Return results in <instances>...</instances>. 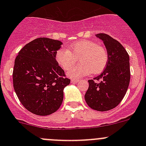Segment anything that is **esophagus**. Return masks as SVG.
I'll use <instances>...</instances> for the list:
<instances>
[{"label":"esophagus","instance_id":"34e87169","mask_svg":"<svg viewBox=\"0 0 146 146\" xmlns=\"http://www.w3.org/2000/svg\"><path fill=\"white\" fill-rule=\"evenodd\" d=\"M79 82L78 80H71L72 83H77V82Z\"/></svg>","mask_w":146,"mask_h":146}]
</instances>
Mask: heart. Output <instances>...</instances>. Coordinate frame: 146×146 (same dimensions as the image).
Here are the masks:
<instances>
[{
  "label": "heart",
  "mask_w": 146,
  "mask_h": 146,
  "mask_svg": "<svg viewBox=\"0 0 146 146\" xmlns=\"http://www.w3.org/2000/svg\"><path fill=\"white\" fill-rule=\"evenodd\" d=\"M82 64L75 67L77 58ZM56 60L71 78H80L91 72L100 73L104 70L108 62V54L104 47L90 40H82L70 46V50L61 48L56 53Z\"/></svg>",
  "instance_id": "obj_1"
}]
</instances>
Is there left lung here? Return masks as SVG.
<instances>
[{
	"label": "left lung",
	"instance_id": "1",
	"mask_svg": "<svg viewBox=\"0 0 146 146\" xmlns=\"http://www.w3.org/2000/svg\"><path fill=\"white\" fill-rule=\"evenodd\" d=\"M96 36L107 48L108 62L100 76L88 80L85 100L92 110L105 111L117 107L126 95L131 78L129 56L123 46L110 35L100 33Z\"/></svg>",
	"mask_w": 146,
	"mask_h": 146
}]
</instances>
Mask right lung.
I'll list each match as a JSON object with an SVG mask.
<instances>
[{
	"label": "right lung",
	"instance_id": "1",
	"mask_svg": "<svg viewBox=\"0 0 146 146\" xmlns=\"http://www.w3.org/2000/svg\"><path fill=\"white\" fill-rule=\"evenodd\" d=\"M62 42L40 37L28 43L15 60L13 87L17 98L33 114L46 116L56 111L64 100V89L70 84L56 60Z\"/></svg>",
	"mask_w": 146,
	"mask_h": 146
}]
</instances>
